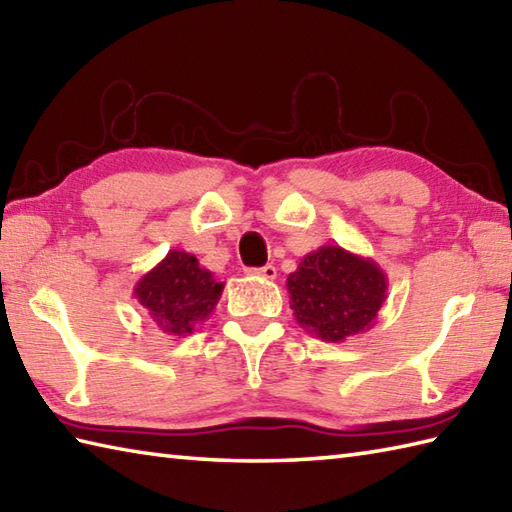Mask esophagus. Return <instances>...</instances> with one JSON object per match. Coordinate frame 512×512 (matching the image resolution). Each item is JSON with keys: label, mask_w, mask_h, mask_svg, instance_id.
<instances>
[{"label": "esophagus", "mask_w": 512, "mask_h": 512, "mask_svg": "<svg viewBox=\"0 0 512 512\" xmlns=\"http://www.w3.org/2000/svg\"><path fill=\"white\" fill-rule=\"evenodd\" d=\"M246 273H248V275L264 277V279H275V277H277V268L268 264V266H262V268H248Z\"/></svg>", "instance_id": "1"}]
</instances>
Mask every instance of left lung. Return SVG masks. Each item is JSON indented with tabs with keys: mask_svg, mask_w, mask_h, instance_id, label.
Segmentation results:
<instances>
[{
	"mask_svg": "<svg viewBox=\"0 0 512 512\" xmlns=\"http://www.w3.org/2000/svg\"><path fill=\"white\" fill-rule=\"evenodd\" d=\"M286 286L297 324L333 344L366 333L388 295L377 262L333 244L308 253Z\"/></svg>",
	"mask_w": 512,
	"mask_h": 512,
	"instance_id": "8db88e82",
	"label": "left lung"
}]
</instances>
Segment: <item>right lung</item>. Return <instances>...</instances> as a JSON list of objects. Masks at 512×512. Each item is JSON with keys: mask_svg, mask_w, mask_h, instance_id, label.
I'll return each instance as SVG.
<instances>
[{"mask_svg": "<svg viewBox=\"0 0 512 512\" xmlns=\"http://www.w3.org/2000/svg\"><path fill=\"white\" fill-rule=\"evenodd\" d=\"M222 290L224 284L195 255L175 248L139 277L133 295L162 333L186 337L213 315Z\"/></svg>", "mask_w": 512, "mask_h": 512, "instance_id": "add662e5", "label": "right lung"}]
</instances>
